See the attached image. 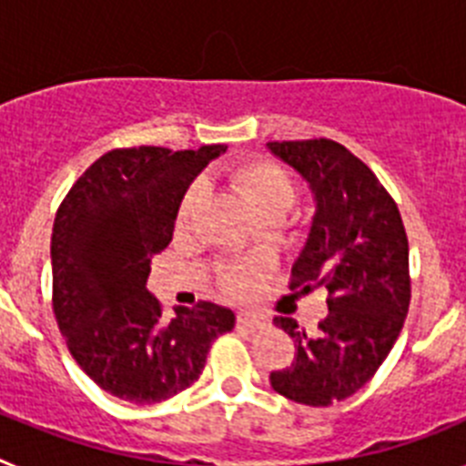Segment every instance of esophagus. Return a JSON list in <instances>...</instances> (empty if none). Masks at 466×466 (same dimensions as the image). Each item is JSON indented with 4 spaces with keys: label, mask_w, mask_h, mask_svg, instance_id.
<instances>
[{
    "label": "esophagus",
    "mask_w": 466,
    "mask_h": 466,
    "mask_svg": "<svg viewBox=\"0 0 466 466\" xmlns=\"http://www.w3.org/2000/svg\"><path fill=\"white\" fill-rule=\"evenodd\" d=\"M238 322L247 329H266L268 327V317L263 315V312H254V310H240L238 312Z\"/></svg>",
    "instance_id": "esophagus-1"
}]
</instances>
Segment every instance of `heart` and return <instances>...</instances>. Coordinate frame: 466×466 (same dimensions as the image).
I'll return each instance as SVG.
<instances>
[{"label":"heart","mask_w":466,"mask_h":466,"mask_svg":"<svg viewBox=\"0 0 466 466\" xmlns=\"http://www.w3.org/2000/svg\"><path fill=\"white\" fill-rule=\"evenodd\" d=\"M228 182L245 196V200L257 209L261 217L266 214H282L284 209L294 203L296 184L287 167L268 158H249L236 163L226 172ZM203 184L196 182L184 193L179 203V224L187 226L196 212L200 198H203ZM263 266L254 258L247 261L224 263L219 268V282L228 294L249 296L261 282Z\"/></svg>","instance_id":"1"}]
</instances>
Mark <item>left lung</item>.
Listing matches in <instances>:
<instances>
[{"label": "left lung", "mask_w": 466, "mask_h": 466, "mask_svg": "<svg viewBox=\"0 0 466 466\" xmlns=\"http://www.w3.org/2000/svg\"><path fill=\"white\" fill-rule=\"evenodd\" d=\"M268 149L315 196L289 289L329 291V315L315 333L291 317L273 319L294 339L296 355L291 366L270 373V385L296 403L331 406L371 380L399 339L410 303L409 238L392 196L343 144L319 137L268 142Z\"/></svg>", "instance_id": "left-lung-1"}]
</instances>
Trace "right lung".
I'll return each instance as SVG.
<instances>
[{
    "mask_svg": "<svg viewBox=\"0 0 466 466\" xmlns=\"http://www.w3.org/2000/svg\"><path fill=\"white\" fill-rule=\"evenodd\" d=\"M224 151V144L106 151L57 208L56 322L86 376L123 401L144 406L187 390L214 339L236 327L233 310L209 300L166 319L147 291L151 258L170 245L188 184Z\"/></svg>",
    "mask_w": 466,
    "mask_h": 466,
    "instance_id": "obj_1",
    "label": "right lung"
}]
</instances>
